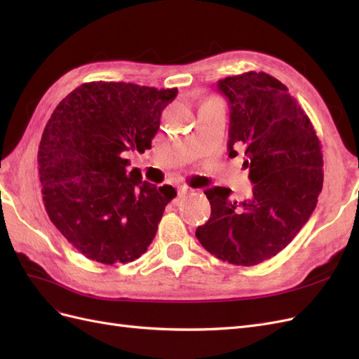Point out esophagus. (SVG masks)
Wrapping results in <instances>:
<instances>
[{"label":"esophagus","mask_w":359,"mask_h":359,"mask_svg":"<svg viewBox=\"0 0 359 359\" xmlns=\"http://www.w3.org/2000/svg\"><path fill=\"white\" fill-rule=\"evenodd\" d=\"M191 191L193 190L190 187H187V186H180L178 187V196L180 198H187Z\"/></svg>","instance_id":"34e87169"}]
</instances>
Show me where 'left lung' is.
I'll list each match as a JSON object with an SVG mask.
<instances>
[{"label": "left lung", "instance_id": "obj_1", "mask_svg": "<svg viewBox=\"0 0 359 359\" xmlns=\"http://www.w3.org/2000/svg\"><path fill=\"white\" fill-rule=\"evenodd\" d=\"M229 103L227 153L244 149L253 194L229 201L231 190H205L211 217L196 229L203 248L233 265L252 266L281 252L316 208L323 184L320 140L286 85L264 72L220 79Z\"/></svg>", "mask_w": 359, "mask_h": 359}]
</instances>
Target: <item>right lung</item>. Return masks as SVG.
Segmentation results:
<instances>
[{
    "label": "right lung",
    "mask_w": 359,
    "mask_h": 359,
    "mask_svg": "<svg viewBox=\"0 0 359 359\" xmlns=\"http://www.w3.org/2000/svg\"><path fill=\"white\" fill-rule=\"evenodd\" d=\"M177 88L88 82L55 107L39 147L43 202L50 222L79 252L100 264H127L153 243L177 196L128 172L126 154L145 153Z\"/></svg>",
    "instance_id": "right-lung-1"
}]
</instances>
